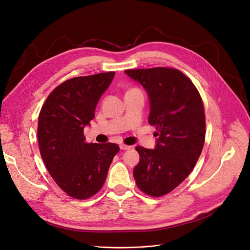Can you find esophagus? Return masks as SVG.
Wrapping results in <instances>:
<instances>
[{"label": "esophagus", "mask_w": 250, "mask_h": 250, "mask_svg": "<svg viewBox=\"0 0 250 250\" xmlns=\"http://www.w3.org/2000/svg\"><path fill=\"white\" fill-rule=\"evenodd\" d=\"M120 147H121V149H123V150H127V149H130V148H131L130 146H126V145H124V144H122V145L120 146Z\"/></svg>", "instance_id": "1"}]
</instances>
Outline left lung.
Listing matches in <instances>:
<instances>
[{
  "instance_id": "left-lung-1",
  "label": "left lung",
  "mask_w": 250,
  "mask_h": 250,
  "mask_svg": "<svg viewBox=\"0 0 250 250\" xmlns=\"http://www.w3.org/2000/svg\"><path fill=\"white\" fill-rule=\"evenodd\" d=\"M147 92L148 124L160 132L155 149L137 146L140 163L133 169L138 188L147 195L163 196L188 176L206 141V116L197 88L173 67L126 70Z\"/></svg>"
}]
</instances>
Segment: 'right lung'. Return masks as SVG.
Masks as SVG:
<instances>
[{"label":"right lung","mask_w":250,"mask_h":250,"mask_svg":"<svg viewBox=\"0 0 250 250\" xmlns=\"http://www.w3.org/2000/svg\"><path fill=\"white\" fill-rule=\"evenodd\" d=\"M115 72L77 77L59 84L43 103L38 122L42 160L62 191L87 199L103 188L116 144H87L83 127L95 118L97 104Z\"/></svg>","instance_id":"right-lung-1"}]
</instances>
